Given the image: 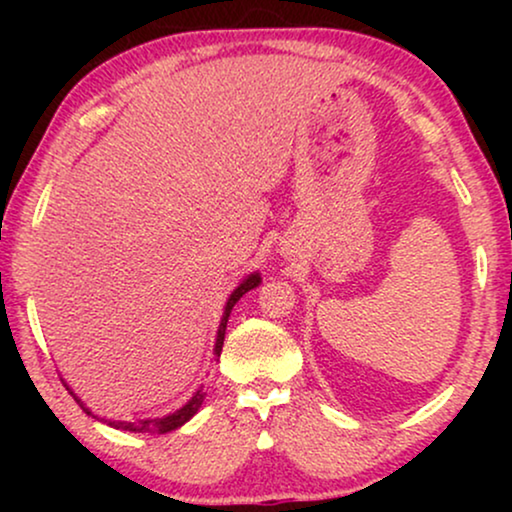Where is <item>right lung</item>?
Masks as SVG:
<instances>
[{
  "label": "right lung",
  "mask_w": 512,
  "mask_h": 512,
  "mask_svg": "<svg viewBox=\"0 0 512 512\" xmlns=\"http://www.w3.org/2000/svg\"><path fill=\"white\" fill-rule=\"evenodd\" d=\"M261 282H263V279H261V272H251V275L244 277L242 282L235 286L233 293H230V296H228V300H226V307H223V317H221L219 331H216V342H214V361L219 359V356H221L223 338H226V324H228V317H230V312H233L235 303L244 296V293L251 291V289H256V286L261 284ZM67 389H69V384H67ZM69 394H72V396H74V401L79 403L83 410H86V415H93V412H90L88 405L83 403L81 398L76 396L72 389H69ZM205 396H207V391L200 387L198 391H195V394H193L191 398H188V401H186L184 405H181L179 410L170 412V415L156 417V419H135V422H118V419H102V422H107L109 426H114V429L130 431V433H170V431H174V429H179V426H184V424L188 422V419H191V417L195 415V412H198V410L202 408V401H205Z\"/></svg>",
  "instance_id": "obj_1"
}]
</instances>
